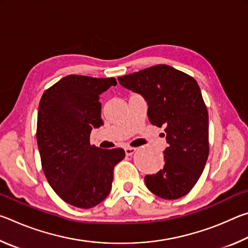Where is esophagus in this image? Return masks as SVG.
Segmentation results:
<instances>
[{"label":"esophagus","mask_w":248,"mask_h":248,"mask_svg":"<svg viewBox=\"0 0 248 248\" xmlns=\"http://www.w3.org/2000/svg\"><path fill=\"white\" fill-rule=\"evenodd\" d=\"M137 149L136 148H132V146H127V148H124V152L127 155H132L134 152H136Z\"/></svg>","instance_id":"34e87169"}]
</instances>
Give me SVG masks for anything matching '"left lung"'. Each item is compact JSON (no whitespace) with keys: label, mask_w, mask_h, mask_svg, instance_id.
Masks as SVG:
<instances>
[{"label":"left lung","mask_w":248,"mask_h":248,"mask_svg":"<svg viewBox=\"0 0 248 248\" xmlns=\"http://www.w3.org/2000/svg\"><path fill=\"white\" fill-rule=\"evenodd\" d=\"M125 89L143 96L150 123L164 128L165 164L146 175V187L163 199L189 192L202 174L209 155L208 110L196 79L166 64L118 78Z\"/></svg>","instance_id":"1"}]
</instances>
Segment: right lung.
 Here are the masks:
<instances>
[{
	"mask_svg": "<svg viewBox=\"0 0 248 248\" xmlns=\"http://www.w3.org/2000/svg\"><path fill=\"white\" fill-rule=\"evenodd\" d=\"M116 84L115 78L72 74L41 96L36 132L41 167L56 194L77 208H93L106 198L114 167L124 158L123 149L90 143L92 129L104 124L99 95Z\"/></svg>",
	"mask_w": 248,
	"mask_h": 248,
	"instance_id": "1",
	"label": "right lung"
}]
</instances>
